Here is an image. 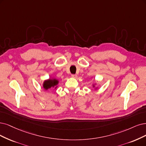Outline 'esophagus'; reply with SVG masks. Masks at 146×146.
<instances>
[{"instance_id": "34e87169", "label": "esophagus", "mask_w": 146, "mask_h": 146, "mask_svg": "<svg viewBox=\"0 0 146 146\" xmlns=\"http://www.w3.org/2000/svg\"><path fill=\"white\" fill-rule=\"evenodd\" d=\"M72 77L73 78H76L78 77V76L76 74H72Z\"/></svg>"}]
</instances>
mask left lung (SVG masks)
<instances>
[{"label":"left lung","mask_w":146,"mask_h":146,"mask_svg":"<svg viewBox=\"0 0 146 146\" xmlns=\"http://www.w3.org/2000/svg\"><path fill=\"white\" fill-rule=\"evenodd\" d=\"M93 87H94V85H93Z\"/></svg>","instance_id":"8db88e82"}]
</instances>
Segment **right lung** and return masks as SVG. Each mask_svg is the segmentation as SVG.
Returning a JSON list of instances; mask_svg holds the SVG:
<instances>
[{"label":"right lung","instance_id":"1","mask_svg":"<svg viewBox=\"0 0 146 146\" xmlns=\"http://www.w3.org/2000/svg\"><path fill=\"white\" fill-rule=\"evenodd\" d=\"M58 82H59L58 80L55 78L46 80L42 85L43 88H44L46 90L50 89L52 87H55L56 88L57 85L58 84Z\"/></svg>","mask_w":146,"mask_h":146}]
</instances>
